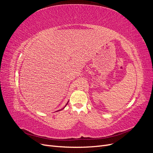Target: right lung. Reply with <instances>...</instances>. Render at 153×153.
Here are the masks:
<instances>
[{"label": "right lung", "instance_id": "obj_1", "mask_svg": "<svg viewBox=\"0 0 153 153\" xmlns=\"http://www.w3.org/2000/svg\"><path fill=\"white\" fill-rule=\"evenodd\" d=\"M68 102H69V101H68V103H66V105H68ZM66 106H64V108H62V109H61V110H57V111H60V110H62V109H64V108H65V107H66ZM57 111H56V112H57Z\"/></svg>", "mask_w": 153, "mask_h": 153}]
</instances>
